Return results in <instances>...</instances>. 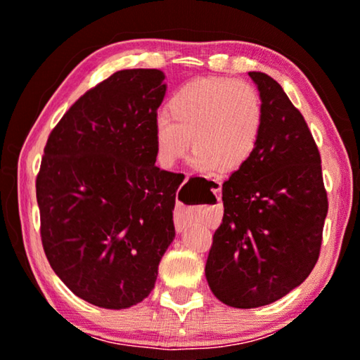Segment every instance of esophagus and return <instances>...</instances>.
<instances>
[{
  "label": "esophagus",
  "instance_id": "1",
  "mask_svg": "<svg viewBox=\"0 0 360 360\" xmlns=\"http://www.w3.org/2000/svg\"><path fill=\"white\" fill-rule=\"evenodd\" d=\"M188 223H190L188 218H185L184 213H180V211L176 210L175 211V228H176V231H184Z\"/></svg>",
  "mask_w": 360,
  "mask_h": 360
}]
</instances>
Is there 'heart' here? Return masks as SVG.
<instances>
[{
	"label": "heart",
	"instance_id": "1",
	"mask_svg": "<svg viewBox=\"0 0 360 360\" xmlns=\"http://www.w3.org/2000/svg\"><path fill=\"white\" fill-rule=\"evenodd\" d=\"M157 116V160L172 167L190 149L193 165L231 174L248 164L262 137L265 108L257 88L229 78H195L172 93Z\"/></svg>",
	"mask_w": 360,
	"mask_h": 360
}]
</instances>
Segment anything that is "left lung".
<instances>
[{"label": "left lung", "instance_id": "8db88e82", "mask_svg": "<svg viewBox=\"0 0 360 360\" xmlns=\"http://www.w3.org/2000/svg\"><path fill=\"white\" fill-rule=\"evenodd\" d=\"M249 77L265 108L262 137L223 184L224 214L205 267L214 297L234 308L264 307L298 287L318 262L328 214L321 155L303 115L272 77Z\"/></svg>", "mask_w": 360, "mask_h": 360}]
</instances>
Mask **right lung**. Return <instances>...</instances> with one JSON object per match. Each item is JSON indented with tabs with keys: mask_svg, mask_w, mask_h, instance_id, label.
<instances>
[{
	"mask_svg": "<svg viewBox=\"0 0 360 360\" xmlns=\"http://www.w3.org/2000/svg\"><path fill=\"white\" fill-rule=\"evenodd\" d=\"M164 73H112L57 122L36 179L46 257L77 297L129 308L154 288L175 238L180 174L155 164L154 126Z\"/></svg>",
	"mask_w": 360,
	"mask_h": 360,
	"instance_id": "obj_1",
	"label": "right lung"
}]
</instances>
